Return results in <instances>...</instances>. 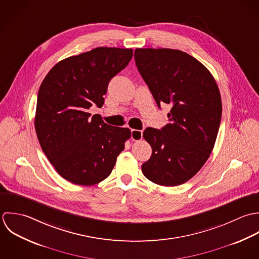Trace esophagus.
Here are the masks:
<instances>
[{
    "mask_svg": "<svg viewBox=\"0 0 259 259\" xmlns=\"http://www.w3.org/2000/svg\"><path fill=\"white\" fill-rule=\"evenodd\" d=\"M143 137V132L142 130H137V129H132L131 130V138L134 141H140Z\"/></svg>",
    "mask_w": 259,
    "mask_h": 259,
    "instance_id": "obj_1",
    "label": "esophagus"
}]
</instances>
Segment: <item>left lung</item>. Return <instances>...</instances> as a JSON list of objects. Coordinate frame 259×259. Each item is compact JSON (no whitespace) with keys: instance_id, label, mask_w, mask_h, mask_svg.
I'll use <instances>...</instances> for the list:
<instances>
[{"instance_id":"obj_1","label":"left lung","mask_w":259,"mask_h":259,"mask_svg":"<svg viewBox=\"0 0 259 259\" xmlns=\"http://www.w3.org/2000/svg\"><path fill=\"white\" fill-rule=\"evenodd\" d=\"M134 57L158 107L171 105L168 124L143 132L152 155L142 172L158 185L183 184L214 147L222 114L218 86L206 67L187 53L146 48L136 49Z\"/></svg>"}]
</instances>
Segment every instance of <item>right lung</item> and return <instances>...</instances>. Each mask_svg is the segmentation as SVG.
<instances>
[{
  "instance_id": "obj_1",
  "label": "right lung",
  "mask_w": 259,
  "mask_h": 259,
  "mask_svg": "<svg viewBox=\"0 0 259 259\" xmlns=\"http://www.w3.org/2000/svg\"><path fill=\"white\" fill-rule=\"evenodd\" d=\"M132 56V49L99 47L60 61L43 80L35 129L43 152L64 179L97 184L124 150L130 129L110 126L88 109L103 106L110 80Z\"/></svg>"
}]
</instances>
